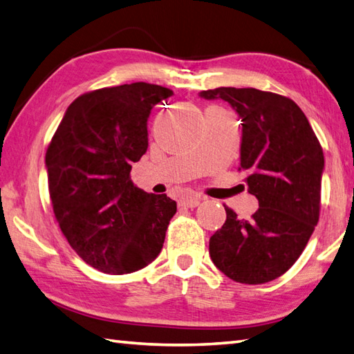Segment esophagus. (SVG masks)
Wrapping results in <instances>:
<instances>
[{
    "label": "esophagus",
    "instance_id": "esophagus-1",
    "mask_svg": "<svg viewBox=\"0 0 354 354\" xmlns=\"http://www.w3.org/2000/svg\"><path fill=\"white\" fill-rule=\"evenodd\" d=\"M204 200L201 195H191V197H186L183 200H180V206L182 207H195Z\"/></svg>",
    "mask_w": 354,
    "mask_h": 354
}]
</instances>
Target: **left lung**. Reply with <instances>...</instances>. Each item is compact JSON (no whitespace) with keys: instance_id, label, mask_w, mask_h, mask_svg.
<instances>
[{"instance_id":"8db88e82","label":"left lung","mask_w":354,"mask_h":354,"mask_svg":"<svg viewBox=\"0 0 354 354\" xmlns=\"http://www.w3.org/2000/svg\"><path fill=\"white\" fill-rule=\"evenodd\" d=\"M221 98L242 118L239 171L259 200L250 219L225 207L227 219L209 241L212 262L247 285L285 274L315 230L321 207L324 154L308 118L292 100L254 88L201 91Z\"/></svg>"}]
</instances>
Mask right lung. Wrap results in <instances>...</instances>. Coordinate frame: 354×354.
Masks as SVG:
<instances>
[{
  "instance_id": "add662e5",
  "label": "right lung",
  "mask_w": 354,
  "mask_h": 354,
  "mask_svg": "<svg viewBox=\"0 0 354 354\" xmlns=\"http://www.w3.org/2000/svg\"><path fill=\"white\" fill-rule=\"evenodd\" d=\"M172 91L131 83L75 98L45 154L48 191L62 233L101 272L129 274L159 256L177 203L131 182L148 148L151 109Z\"/></svg>"
}]
</instances>
